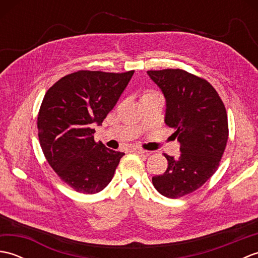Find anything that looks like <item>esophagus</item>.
Instances as JSON below:
<instances>
[{
  "label": "esophagus",
  "instance_id": "esophagus-1",
  "mask_svg": "<svg viewBox=\"0 0 258 258\" xmlns=\"http://www.w3.org/2000/svg\"><path fill=\"white\" fill-rule=\"evenodd\" d=\"M131 150H132L135 153H138V154H145V153H146L145 150L140 149V147H132V149H131Z\"/></svg>",
  "mask_w": 258,
  "mask_h": 258
}]
</instances>
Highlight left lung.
Segmentation results:
<instances>
[{"instance_id": "1", "label": "left lung", "mask_w": 258, "mask_h": 258, "mask_svg": "<svg viewBox=\"0 0 258 258\" xmlns=\"http://www.w3.org/2000/svg\"><path fill=\"white\" fill-rule=\"evenodd\" d=\"M166 101L165 124L175 130L180 155L164 154L165 173L152 178L158 193L177 199L200 188L216 172L228 139L227 114L215 89L179 69L147 71Z\"/></svg>"}]
</instances>
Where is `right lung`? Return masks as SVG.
<instances>
[{
	"mask_svg": "<svg viewBox=\"0 0 258 258\" xmlns=\"http://www.w3.org/2000/svg\"><path fill=\"white\" fill-rule=\"evenodd\" d=\"M134 71H79L51 86L37 116L38 140L46 160L62 180L79 193L95 194L111 182L123 155L94 141Z\"/></svg>",
	"mask_w": 258,
	"mask_h": 258,
	"instance_id": "right-lung-1",
	"label": "right lung"
}]
</instances>
